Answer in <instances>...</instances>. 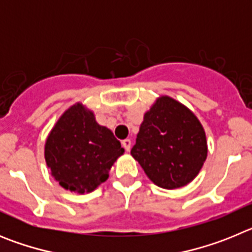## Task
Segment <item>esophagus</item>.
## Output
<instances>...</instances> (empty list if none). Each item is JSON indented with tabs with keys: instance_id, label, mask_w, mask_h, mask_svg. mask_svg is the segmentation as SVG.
Listing matches in <instances>:
<instances>
[{
	"instance_id": "1",
	"label": "esophagus",
	"mask_w": 252,
	"mask_h": 252,
	"mask_svg": "<svg viewBox=\"0 0 252 252\" xmlns=\"http://www.w3.org/2000/svg\"><path fill=\"white\" fill-rule=\"evenodd\" d=\"M131 145H132V142H131L130 139H126L122 141V146H124V149L126 151H130L131 150Z\"/></svg>"
}]
</instances>
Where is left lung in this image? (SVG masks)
Here are the masks:
<instances>
[{
  "label": "left lung",
  "instance_id": "1",
  "mask_svg": "<svg viewBox=\"0 0 252 252\" xmlns=\"http://www.w3.org/2000/svg\"><path fill=\"white\" fill-rule=\"evenodd\" d=\"M206 132L188 107L160 95L144 115L131 155L155 186L177 189L201 171L207 159Z\"/></svg>",
  "mask_w": 252,
  "mask_h": 252
}]
</instances>
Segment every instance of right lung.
<instances>
[{
	"label": "right lung",
	"instance_id": "obj_1",
	"mask_svg": "<svg viewBox=\"0 0 252 252\" xmlns=\"http://www.w3.org/2000/svg\"><path fill=\"white\" fill-rule=\"evenodd\" d=\"M125 153L121 142L82 102L60 116L45 141V161L54 178L66 190L93 192L106 182L113 162Z\"/></svg>",
	"mask_w": 252,
	"mask_h": 252
}]
</instances>
